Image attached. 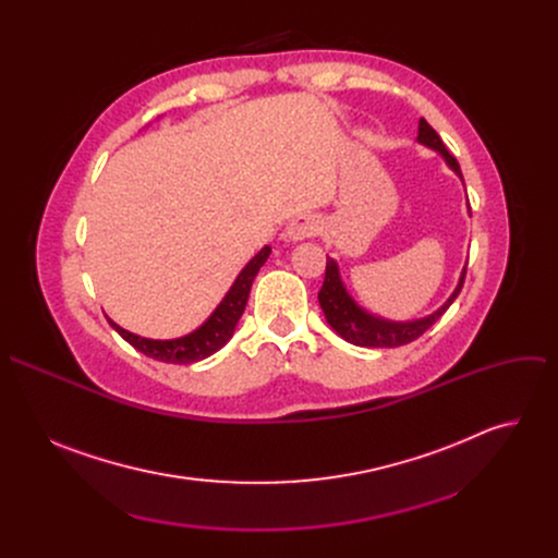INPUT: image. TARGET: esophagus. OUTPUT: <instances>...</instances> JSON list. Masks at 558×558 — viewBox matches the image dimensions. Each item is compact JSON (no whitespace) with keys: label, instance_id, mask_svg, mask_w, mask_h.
I'll return each mask as SVG.
<instances>
[{"label":"esophagus","instance_id":"1","mask_svg":"<svg viewBox=\"0 0 558 558\" xmlns=\"http://www.w3.org/2000/svg\"><path fill=\"white\" fill-rule=\"evenodd\" d=\"M317 231H320V220H317V216L300 214L298 218L291 220V225L287 229V235L291 238V241H304V238H311Z\"/></svg>","mask_w":558,"mask_h":558}]
</instances>
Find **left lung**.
<instances>
[{"label":"left lung","instance_id":"1","mask_svg":"<svg viewBox=\"0 0 558 558\" xmlns=\"http://www.w3.org/2000/svg\"><path fill=\"white\" fill-rule=\"evenodd\" d=\"M420 143L441 151V156L446 158V163L461 177V170H459V163L457 158L446 149L444 141L439 138V134L430 128V123L426 119L420 121ZM465 271H468V265L463 267L461 271V278H459V284L454 289V293L448 298V302L435 311L433 315L428 317H422V320H415V323H386V320H379V317L366 313L364 308H360L351 295L347 293V289L342 287V280H340V271H338V265L336 260L327 258V271H325V282H323V289L320 293H317V300H320V306L327 315V323L351 344L355 347H371V349H392V347H404L413 340H417L420 336H424L439 317L446 313V308L454 302V298L459 295L461 287H463V280H465Z\"/></svg>","mask_w":558,"mask_h":558}]
</instances>
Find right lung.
Wrapping results in <instances>:
<instances>
[{"mask_svg":"<svg viewBox=\"0 0 558 558\" xmlns=\"http://www.w3.org/2000/svg\"><path fill=\"white\" fill-rule=\"evenodd\" d=\"M269 254H271V247L260 250L258 256H254L250 260V265L241 271V276L235 278V282L229 289V293L225 295V300L209 315V320L201 329H196L194 333H190L185 338L147 340V338H138V336L121 329L112 320H110V325L117 329V333L125 342H130L136 351H141L143 355H147L151 360L168 362V364H192V362L205 360L211 353H216L220 347H225L229 342V338L233 336V329L247 306V298H250L254 278L260 271V267L267 263Z\"/></svg>","mask_w":558,"mask_h":558,"instance_id":"add662e5","label":"right lung"}]
</instances>
